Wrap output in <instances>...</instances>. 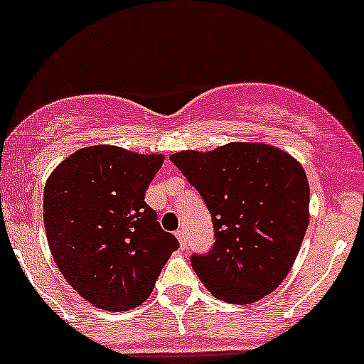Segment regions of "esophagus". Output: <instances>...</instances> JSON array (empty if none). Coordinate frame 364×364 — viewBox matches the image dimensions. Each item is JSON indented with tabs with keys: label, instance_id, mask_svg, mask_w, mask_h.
<instances>
[{
	"label": "esophagus",
	"instance_id": "34e87169",
	"mask_svg": "<svg viewBox=\"0 0 364 364\" xmlns=\"http://www.w3.org/2000/svg\"><path fill=\"white\" fill-rule=\"evenodd\" d=\"M176 237H178L181 249H186V235H185V231L178 230V231H176Z\"/></svg>",
	"mask_w": 364,
	"mask_h": 364
}]
</instances>
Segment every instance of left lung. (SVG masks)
I'll use <instances>...</instances> for the list:
<instances>
[{
    "label": "left lung",
    "instance_id": "8db88e82",
    "mask_svg": "<svg viewBox=\"0 0 364 364\" xmlns=\"http://www.w3.org/2000/svg\"><path fill=\"white\" fill-rule=\"evenodd\" d=\"M171 162L200 193L214 243L191 267L215 299L252 304L273 292L297 257L309 223V185L289 154L259 143L179 151Z\"/></svg>",
    "mask_w": 364,
    "mask_h": 364
}]
</instances>
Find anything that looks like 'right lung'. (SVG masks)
<instances>
[{
    "mask_svg": "<svg viewBox=\"0 0 364 364\" xmlns=\"http://www.w3.org/2000/svg\"><path fill=\"white\" fill-rule=\"evenodd\" d=\"M162 162L157 154L86 146L46 181L43 218L51 255L72 289L100 309L143 304L179 247L145 202Z\"/></svg>",
    "mask_w": 364,
    "mask_h": 364,
    "instance_id": "right-lung-1",
    "label": "right lung"
}]
</instances>
